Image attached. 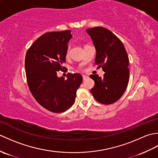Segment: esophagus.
Masks as SVG:
<instances>
[{"mask_svg":"<svg viewBox=\"0 0 158 158\" xmlns=\"http://www.w3.org/2000/svg\"><path fill=\"white\" fill-rule=\"evenodd\" d=\"M87 78H88V76H86V75H83V80H85Z\"/></svg>","mask_w":158,"mask_h":158,"instance_id":"1","label":"esophagus"}]
</instances>
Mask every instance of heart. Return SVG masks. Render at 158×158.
<instances>
[{"label":"heart","mask_w":158,"mask_h":158,"mask_svg":"<svg viewBox=\"0 0 158 158\" xmlns=\"http://www.w3.org/2000/svg\"><path fill=\"white\" fill-rule=\"evenodd\" d=\"M69 53H70V47L69 46L68 48H67L66 50V53H65V56L66 58H68V57L69 56Z\"/></svg>","instance_id":"obj_1"}]
</instances>
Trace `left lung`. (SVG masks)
<instances>
[{"label": "left lung", "mask_w": 158, "mask_h": 158, "mask_svg": "<svg viewBox=\"0 0 158 158\" xmlns=\"http://www.w3.org/2000/svg\"><path fill=\"white\" fill-rule=\"evenodd\" d=\"M86 31L96 50V64L105 73L102 77L89 76L95 82L91 93L96 101L110 105L122 97L128 84V56L122 42L108 29L94 27Z\"/></svg>", "instance_id": "1"}]
</instances>
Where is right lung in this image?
<instances>
[{
  "label": "right lung",
  "instance_id": "1",
  "mask_svg": "<svg viewBox=\"0 0 158 158\" xmlns=\"http://www.w3.org/2000/svg\"><path fill=\"white\" fill-rule=\"evenodd\" d=\"M70 31L47 32L33 43L26 52V75L30 91L39 105L53 113L68 110L75 102L83 77L79 73L58 77L63 70L66 50L72 38Z\"/></svg>",
  "mask_w": 158,
  "mask_h": 158
}]
</instances>
